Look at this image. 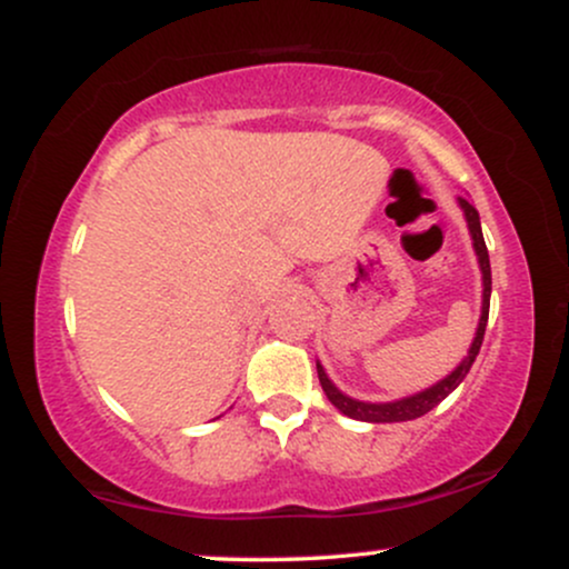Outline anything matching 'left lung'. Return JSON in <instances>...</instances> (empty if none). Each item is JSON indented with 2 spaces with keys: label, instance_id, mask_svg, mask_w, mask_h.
<instances>
[{
  "label": "left lung",
  "instance_id": "8db88e82",
  "mask_svg": "<svg viewBox=\"0 0 569 569\" xmlns=\"http://www.w3.org/2000/svg\"><path fill=\"white\" fill-rule=\"evenodd\" d=\"M462 211H466L468 219V230H471L473 238V248H476V257H479L481 264V278H485V305H481V318H479V329H476L473 345L468 350L466 361L457 367L452 375L443 377L441 382H436L433 388L422 390V393L401 398V401H390V403H367V401H356V398L342 396L339 390L331 385L329 377L321 363H318V380H321L323 393L329 396V401L342 411V415L352 417V420H363V422H403V420H417V417L428 415L430 409L439 407V403L447 398L452 390L466 380V375L471 371L476 356H479L481 342H485V329H487V318H489V293H492V270H489V253H487V243H485V234H481V221H479V211L468 202L466 198H460Z\"/></svg>",
  "mask_w": 569,
  "mask_h": 569
}]
</instances>
